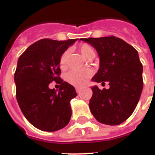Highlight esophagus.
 <instances>
[{
  "label": "esophagus",
  "instance_id": "34e87169",
  "mask_svg": "<svg viewBox=\"0 0 155 155\" xmlns=\"http://www.w3.org/2000/svg\"><path fill=\"white\" fill-rule=\"evenodd\" d=\"M81 90H82V88H81V87H76V92H77V93H79Z\"/></svg>",
  "mask_w": 155,
  "mask_h": 155
}]
</instances>
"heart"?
Here are the masks:
<instances>
[{"label": "heart", "mask_w": 155, "mask_h": 155, "mask_svg": "<svg viewBox=\"0 0 155 155\" xmlns=\"http://www.w3.org/2000/svg\"><path fill=\"white\" fill-rule=\"evenodd\" d=\"M79 50L82 55L87 60L91 57L95 55L94 50L90 45L87 44V43H83V44L80 45ZM68 55V51H65L61 56L59 63H60V67L61 68H64L67 66ZM91 75V72L88 70H72L67 74V80L75 86H82L86 83L87 79L90 77Z\"/></svg>", "instance_id": "b5f03b06"}]
</instances>
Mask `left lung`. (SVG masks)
Returning a JSON list of instances; mask_svg holds the SVG:
<instances>
[{"label":"left lung","instance_id":"left-lung-1","mask_svg":"<svg viewBox=\"0 0 155 155\" xmlns=\"http://www.w3.org/2000/svg\"><path fill=\"white\" fill-rule=\"evenodd\" d=\"M79 40L93 46L100 57V68L91 80L108 82L109 85L103 90L91 87L89 108L92 115L102 124H121L135 110L143 91V64L138 51L114 36Z\"/></svg>","mask_w":155,"mask_h":155}]
</instances>
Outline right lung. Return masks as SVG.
<instances>
[{"label": "right lung", "mask_w": 155, "mask_h": 155, "mask_svg": "<svg viewBox=\"0 0 155 155\" xmlns=\"http://www.w3.org/2000/svg\"><path fill=\"white\" fill-rule=\"evenodd\" d=\"M77 39L58 41L42 39L29 46L18 60L14 74L16 99L26 119L39 130L53 132L68 125L75 87L59 77L60 58ZM55 81L58 91L48 85Z\"/></svg>", "instance_id": "obj_1"}]
</instances>
